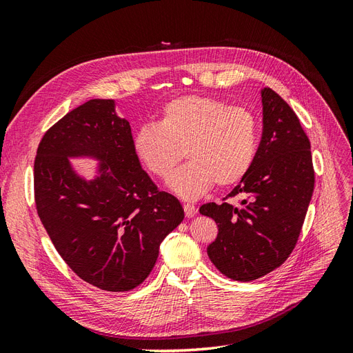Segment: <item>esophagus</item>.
I'll list each match as a JSON object with an SVG mask.
<instances>
[{
    "label": "esophagus",
    "instance_id": "1",
    "mask_svg": "<svg viewBox=\"0 0 353 353\" xmlns=\"http://www.w3.org/2000/svg\"><path fill=\"white\" fill-rule=\"evenodd\" d=\"M196 212H197L196 206L190 205V203H187V205H184V213H185L187 218H193V216L196 215Z\"/></svg>",
    "mask_w": 353,
    "mask_h": 353
}]
</instances>
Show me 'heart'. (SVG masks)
I'll return each instance as SVG.
<instances>
[{"instance_id": "1", "label": "heart", "mask_w": 353, "mask_h": 353, "mask_svg": "<svg viewBox=\"0 0 353 353\" xmlns=\"http://www.w3.org/2000/svg\"><path fill=\"white\" fill-rule=\"evenodd\" d=\"M259 150V123L241 105L206 95L168 101L156 125L134 134L132 152L148 174L166 179L185 156L190 162L169 179V188L196 200L215 185L231 187L249 174Z\"/></svg>"}]
</instances>
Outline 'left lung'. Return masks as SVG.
<instances>
[{
    "mask_svg": "<svg viewBox=\"0 0 353 353\" xmlns=\"http://www.w3.org/2000/svg\"><path fill=\"white\" fill-rule=\"evenodd\" d=\"M262 140L249 174L230 197L240 206L206 203L200 213L218 225L208 256L236 281L270 274L293 252L314 193L311 143L299 117L271 88L261 90Z\"/></svg>",
    "mask_w": 353,
    "mask_h": 353,
    "instance_id": "8db88e82",
    "label": "left lung"
}]
</instances>
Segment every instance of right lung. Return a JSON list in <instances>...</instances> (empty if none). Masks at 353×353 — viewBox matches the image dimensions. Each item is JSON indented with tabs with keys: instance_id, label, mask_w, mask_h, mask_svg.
Here are the masks:
<instances>
[{
	"instance_id": "1",
	"label": "right lung",
	"mask_w": 353,
	"mask_h": 353,
	"mask_svg": "<svg viewBox=\"0 0 353 353\" xmlns=\"http://www.w3.org/2000/svg\"><path fill=\"white\" fill-rule=\"evenodd\" d=\"M78 158L96 162L91 180L70 162ZM35 201L63 261L108 292L140 285L184 219L179 200L143 170L131 125L108 99L83 103L47 131L35 159Z\"/></svg>"
}]
</instances>
